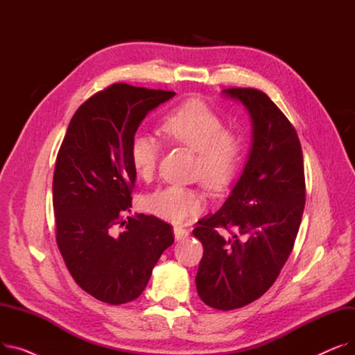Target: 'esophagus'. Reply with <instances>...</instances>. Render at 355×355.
<instances>
[{"instance_id": "esophagus-1", "label": "esophagus", "mask_w": 355, "mask_h": 355, "mask_svg": "<svg viewBox=\"0 0 355 355\" xmlns=\"http://www.w3.org/2000/svg\"><path fill=\"white\" fill-rule=\"evenodd\" d=\"M174 236H175V240H177V241L185 240V239L189 237V230L184 229V227H180V226H175V227H174Z\"/></svg>"}]
</instances>
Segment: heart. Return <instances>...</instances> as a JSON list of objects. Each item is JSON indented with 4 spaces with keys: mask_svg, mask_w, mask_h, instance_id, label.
<instances>
[{
    "mask_svg": "<svg viewBox=\"0 0 355 355\" xmlns=\"http://www.w3.org/2000/svg\"><path fill=\"white\" fill-rule=\"evenodd\" d=\"M165 141L196 151L194 177L211 191H221L233 181L241 159L243 144L234 130L225 128L221 116L201 99H189L162 118ZM129 161L138 177L151 178L159 157L158 141L144 132L130 138ZM201 206L197 190L168 185L145 198V209L164 220L182 223L196 216Z\"/></svg>",
    "mask_w": 355,
    "mask_h": 355,
    "instance_id": "heart-1",
    "label": "heart"
}]
</instances>
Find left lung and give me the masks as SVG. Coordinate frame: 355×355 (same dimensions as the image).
<instances>
[{
	"mask_svg": "<svg viewBox=\"0 0 355 355\" xmlns=\"http://www.w3.org/2000/svg\"><path fill=\"white\" fill-rule=\"evenodd\" d=\"M225 93L250 112L253 146L230 197L200 220L193 234L204 250L196 276L201 301L232 311L275 284L293 249L306 189L301 142L284 112L262 90L229 87Z\"/></svg>",
	"mask_w": 355,
	"mask_h": 355,
	"instance_id": "left-lung-1",
	"label": "left lung"
}]
</instances>
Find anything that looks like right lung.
Masks as SVG:
<instances>
[{
  "label": "right lung",
  "instance_id": "obj_1",
  "mask_svg": "<svg viewBox=\"0 0 355 355\" xmlns=\"http://www.w3.org/2000/svg\"><path fill=\"white\" fill-rule=\"evenodd\" d=\"M174 95L126 83L99 90L74 112L55 158L58 248L74 282L110 305L137 300L174 241L173 226L155 216L122 220L137 178L130 138L149 110Z\"/></svg>",
  "mask_w": 355,
  "mask_h": 355
}]
</instances>
